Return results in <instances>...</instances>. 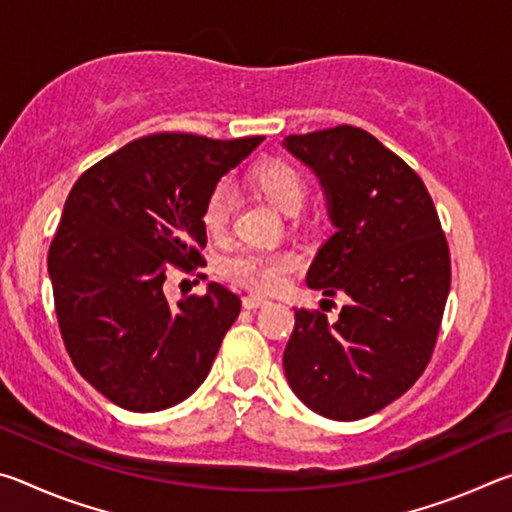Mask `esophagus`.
<instances>
[{"instance_id":"1","label":"esophagus","mask_w":512,"mask_h":512,"mask_svg":"<svg viewBox=\"0 0 512 512\" xmlns=\"http://www.w3.org/2000/svg\"><path fill=\"white\" fill-rule=\"evenodd\" d=\"M266 298L262 296H255V293H250V296H244V307L246 309H257V307H264L266 305Z\"/></svg>"}]
</instances>
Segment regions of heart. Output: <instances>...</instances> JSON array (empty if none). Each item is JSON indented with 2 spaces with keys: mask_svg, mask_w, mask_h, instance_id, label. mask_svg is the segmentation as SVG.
<instances>
[{
  "mask_svg": "<svg viewBox=\"0 0 512 512\" xmlns=\"http://www.w3.org/2000/svg\"><path fill=\"white\" fill-rule=\"evenodd\" d=\"M248 185L257 196L271 203L277 212L296 214L307 198V183L293 164L284 160L262 162L248 173ZM232 214V192L225 183L214 185L207 192L201 210V223L210 235H223ZM300 266V259L291 250H255L244 248L225 257L223 273L232 282L253 291H277L284 287L289 275Z\"/></svg>",
  "mask_w": 512,
  "mask_h": 512,
  "instance_id": "obj_1",
  "label": "heart"
}]
</instances>
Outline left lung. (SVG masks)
<instances>
[{
  "instance_id": "obj_1",
  "label": "left lung",
  "mask_w": 512,
  "mask_h": 512,
  "mask_svg": "<svg viewBox=\"0 0 512 512\" xmlns=\"http://www.w3.org/2000/svg\"><path fill=\"white\" fill-rule=\"evenodd\" d=\"M282 146L316 173L336 228L307 287L350 298L336 323L296 309L284 375L311 411L361 420L427 368L452 284L447 239L418 173L370 133L345 124Z\"/></svg>"
}]
</instances>
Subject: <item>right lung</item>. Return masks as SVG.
I'll return each mask as SVG.
<instances>
[{"mask_svg": "<svg viewBox=\"0 0 512 512\" xmlns=\"http://www.w3.org/2000/svg\"><path fill=\"white\" fill-rule=\"evenodd\" d=\"M264 137L146 135L69 192L49 248L58 327L83 379L121 409L153 413L203 384L241 309L219 282L171 305L169 266H203V201Z\"/></svg>", "mask_w": 512, "mask_h": 512, "instance_id": "1", "label": "right lung"}]
</instances>
